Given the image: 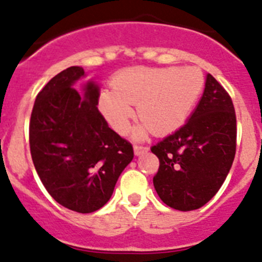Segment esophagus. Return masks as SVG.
Instances as JSON below:
<instances>
[{"instance_id": "1", "label": "esophagus", "mask_w": 262, "mask_h": 262, "mask_svg": "<svg viewBox=\"0 0 262 262\" xmlns=\"http://www.w3.org/2000/svg\"><path fill=\"white\" fill-rule=\"evenodd\" d=\"M148 149H149V148L144 147V145H134V154H135L136 156L144 154V152H147Z\"/></svg>"}]
</instances>
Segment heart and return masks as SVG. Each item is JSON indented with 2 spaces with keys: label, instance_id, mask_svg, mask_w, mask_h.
<instances>
[{
  "label": "heart",
  "instance_id": "heart-1",
  "mask_svg": "<svg viewBox=\"0 0 262 262\" xmlns=\"http://www.w3.org/2000/svg\"><path fill=\"white\" fill-rule=\"evenodd\" d=\"M113 90H105L98 99L99 111L111 128L126 135L135 117L139 118L135 138H144L148 131L168 135L184 126L205 89V76L198 68H145L135 67L118 72Z\"/></svg>",
  "mask_w": 262,
  "mask_h": 262
}]
</instances>
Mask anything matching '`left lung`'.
Masks as SVG:
<instances>
[{
    "mask_svg": "<svg viewBox=\"0 0 262 262\" xmlns=\"http://www.w3.org/2000/svg\"><path fill=\"white\" fill-rule=\"evenodd\" d=\"M236 134L232 99L207 75L203 96L190 119L151 148L160 161L154 177L160 200L180 211L205 206L232 166Z\"/></svg>",
    "mask_w": 262,
    "mask_h": 262,
    "instance_id": "1",
    "label": "left lung"
}]
</instances>
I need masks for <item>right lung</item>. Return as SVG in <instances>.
Masks as SVG:
<instances>
[{"label":"right lung","instance_id":"add662e5","mask_svg":"<svg viewBox=\"0 0 262 262\" xmlns=\"http://www.w3.org/2000/svg\"><path fill=\"white\" fill-rule=\"evenodd\" d=\"M84 75L81 67H69L48 81L32 107L29 139L50 195L72 211L89 214L110 200L134 149L99 113V88L90 81L84 97L73 88Z\"/></svg>","mask_w":262,"mask_h":262}]
</instances>
